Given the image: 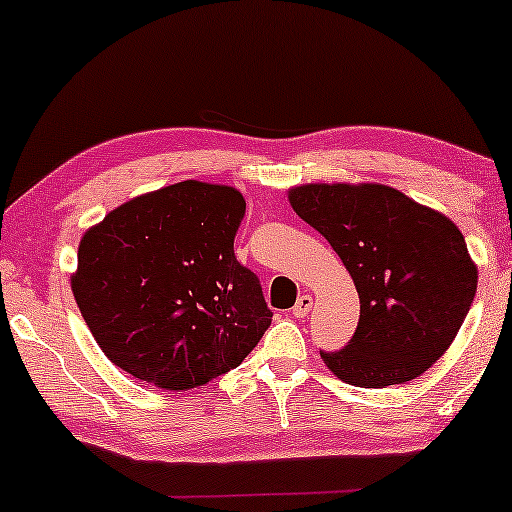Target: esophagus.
<instances>
[{
    "label": "esophagus",
    "mask_w": 512,
    "mask_h": 512,
    "mask_svg": "<svg viewBox=\"0 0 512 512\" xmlns=\"http://www.w3.org/2000/svg\"><path fill=\"white\" fill-rule=\"evenodd\" d=\"M310 310H312V296H300L298 298V303L293 305V317H298V319H303V317H307V314H310Z\"/></svg>",
    "instance_id": "34e87169"
}]
</instances>
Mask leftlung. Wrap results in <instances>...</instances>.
<instances>
[{
  "mask_svg": "<svg viewBox=\"0 0 512 512\" xmlns=\"http://www.w3.org/2000/svg\"><path fill=\"white\" fill-rule=\"evenodd\" d=\"M300 219L319 230L354 279L361 312L328 370L354 387L415 380L447 352L478 289L461 230L436 209L384 184L289 188Z\"/></svg>",
  "mask_w": 512,
  "mask_h": 512,
  "instance_id": "obj_1",
  "label": "left lung"
}]
</instances>
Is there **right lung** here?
Segmentation results:
<instances>
[{
	"label": "right lung",
	"mask_w": 512,
	"mask_h": 512,
	"mask_svg": "<svg viewBox=\"0 0 512 512\" xmlns=\"http://www.w3.org/2000/svg\"><path fill=\"white\" fill-rule=\"evenodd\" d=\"M244 209L237 188L186 179L123 202L83 233L72 293L114 366L186 391L247 359L272 312L233 251Z\"/></svg>",
	"instance_id": "right-lung-1"
}]
</instances>
